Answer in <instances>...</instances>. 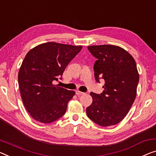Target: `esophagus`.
I'll use <instances>...</instances> for the list:
<instances>
[{"label": "esophagus", "instance_id": "34e87169", "mask_svg": "<svg viewBox=\"0 0 156 156\" xmlns=\"http://www.w3.org/2000/svg\"><path fill=\"white\" fill-rule=\"evenodd\" d=\"M76 94L78 95V96H80V95H83V94H84L85 93L84 92H80V91H78V90H77V91L76 92Z\"/></svg>", "mask_w": 156, "mask_h": 156}]
</instances>
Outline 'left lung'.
Here are the masks:
<instances>
[{
  "label": "left lung",
  "mask_w": 156,
  "mask_h": 156,
  "mask_svg": "<svg viewBox=\"0 0 156 156\" xmlns=\"http://www.w3.org/2000/svg\"><path fill=\"white\" fill-rule=\"evenodd\" d=\"M97 60L94 64L95 80L104 79L100 94L90 93L92 103L86 109L88 118L103 127L118 124L130 110L136 95L139 73L135 60L117 45L88 46Z\"/></svg>",
  "instance_id": "1"
}]
</instances>
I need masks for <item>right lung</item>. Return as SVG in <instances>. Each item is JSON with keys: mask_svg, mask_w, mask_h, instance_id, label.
I'll use <instances>...</instances> for the list:
<instances>
[{"mask_svg": "<svg viewBox=\"0 0 156 156\" xmlns=\"http://www.w3.org/2000/svg\"><path fill=\"white\" fill-rule=\"evenodd\" d=\"M82 46L42 43L25 56L18 74L23 104L37 121L51 123L63 116L75 92L55 85Z\"/></svg>", "mask_w": 156, "mask_h": 156, "instance_id": "1", "label": "right lung"}]
</instances>
